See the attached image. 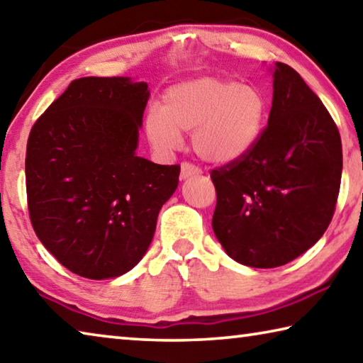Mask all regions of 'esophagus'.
<instances>
[{"label": "esophagus", "instance_id": "1", "mask_svg": "<svg viewBox=\"0 0 363 363\" xmlns=\"http://www.w3.org/2000/svg\"><path fill=\"white\" fill-rule=\"evenodd\" d=\"M199 174H201V169L196 167V164L189 163V162H184L181 164V179H187V177L199 176Z\"/></svg>", "mask_w": 363, "mask_h": 363}]
</instances>
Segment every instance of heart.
<instances>
[{"mask_svg": "<svg viewBox=\"0 0 363 363\" xmlns=\"http://www.w3.org/2000/svg\"><path fill=\"white\" fill-rule=\"evenodd\" d=\"M266 113V99L256 86L199 78L169 88L160 108L147 113L144 126L160 152H173L182 140L181 131H192L194 150L206 162L225 164L253 150Z\"/></svg>", "mask_w": 363, "mask_h": 363, "instance_id": "1", "label": "heart"}]
</instances>
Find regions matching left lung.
Here are the masks:
<instances>
[{
	"label": "left lung",
	"instance_id": "obj_1",
	"mask_svg": "<svg viewBox=\"0 0 363 363\" xmlns=\"http://www.w3.org/2000/svg\"><path fill=\"white\" fill-rule=\"evenodd\" d=\"M340 131L299 73L277 62L267 126L253 150L211 171L213 230L250 267L293 261L323 235L341 186Z\"/></svg>",
	"mask_w": 363,
	"mask_h": 363
}]
</instances>
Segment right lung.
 I'll return each mask as SVG.
<instances>
[{"label": "right lung", "mask_w": 363, "mask_h": 363, "mask_svg": "<svg viewBox=\"0 0 363 363\" xmlns=\"http://www.w3.org/2000/svg\"><path fill=\"white\" fill-rule=\"evenodd\" d=\"M147 101V83L78 78L30 131V220L49 253L79 277H118L136 266L179 182V164L136 155Z\"/></svg>", "instance_id": "add662e5"}]
</instances>
